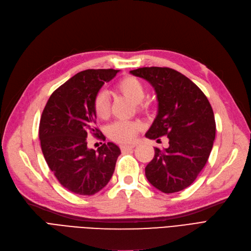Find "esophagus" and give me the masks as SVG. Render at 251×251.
Wrapping results in <instances>:
<instances>
[{"mask_svg": "<svg viewBox=\"0 0 251 251\" xmlns=\"http://www.w3.org/2000/svg\"><path fill=\"white\" fill-rule=\"evenodd\" d=\"M135 144H127V145H122L120 146V149L123 150L124 152H126V151H131V150H133L135 148Z\"/></svg>", "mask_w": 251, "mask_h": 251, "instance_id": "34e87169", "label": "esophagus"}]
</instances>
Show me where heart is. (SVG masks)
<instances>
[{"instance_id": "1", "label": "heart", "mask_w": 251, "mask_h": 251, "mask_svg": "<svg viewBox=\"0 0 251 251\" xmlns=\"http://www.w3.org/2000/svg\"><path fill=\"white\" fill-rule=\"evenodd\" d=\"M117 88L120 93L135 102L138 109L145 108V104L142 102V100L145 98L146 88L141 80L134 76L125 77L118 82ZM93 107L98 118H108L110 114V101L108 93L105 91H100L94 98ZM140 128H141V124L139 122L117 120V122L109 126L107 134L109 138H111L118 143H129L135 139Z\"/></svg>"}]
</instances>
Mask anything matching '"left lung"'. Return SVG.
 I'll use <instances>...</instances> for the list:
<instances>
[{
	"mask_svg": "<svg viewBox=\"0 0 251 251\" xmlns=\"http://www.w3.org/2000/svg\"><path fill=\"white\" fill-rule=\"evenodd\" d=\"M151 84L158 109L148 139L167 136L169 147H154V157L145 168L148 181L165 194L192 184L205 167L215 139V119L207 97L190 79L176 70L139 68L129 72Z\"/></svg>",
	"mask_w": 251,
	"mask_h": 251,
	"instance_id": "1",
	"label": "left lung"
}]
</instances>
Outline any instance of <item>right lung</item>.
Instances as JSON below:
<instances>
[{
    "label": "right lung",
    "instance_id": "obj_1",
    "mask_svg": "<svg viewBox=\"0 0 251 251\" xmlns=\"http://www.w3.org/2000/svg\"><path fill=\"white\" fill-rule=\"evenodd\" d=\"M119 70L89 69L59 86L48 99L39 126L44 158L65 188L93 196L111 179L120 149L112 142L98 150L87 147V136H99L93 102L105 82ZM105 140L104 135L99 136Z\"/></svg>",
    "mask_w": 251,
    "mask_h": 251
}]
</instances>
